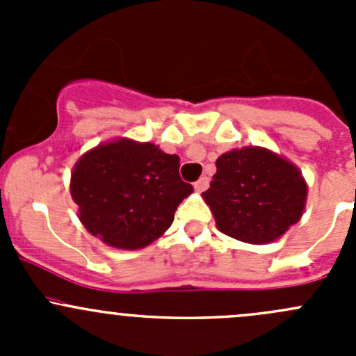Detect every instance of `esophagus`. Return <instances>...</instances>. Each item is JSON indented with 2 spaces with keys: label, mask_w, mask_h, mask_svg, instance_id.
<instances>
[{
  "label": "esophagus",
  "mask_w": 356,
  "mask_h": 356,
  "mask_svg": "<svg viewBox=\"0 0 356 356\" xmlns=\"http://www.w3.org/2000/svg\"><path fill=\"white\" fill-rule=\"evenodd\" d=\"M208 186H210V179H208V177H200L198 181L195 182L196 191H207Z\"/></svg>",
  "instance_id": "34e87169"
}]
</instances>
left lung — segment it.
Masks as SVG:
<instances>
[{"mask_svg":"<svg viewBox=\"0 0 356 356\" xmlns=\"http://www.w3.org/2000/svg\"><path fill=\"white\" fill-rule=\"evenodd\" d=\"M203 198L218 231L239 241L261 245L284 234L300 220L307 200L301 172L264 148H241L215 161Z\"/></svg>","mask_w":356,"mask_h":356,"instance_id":"1","label":"left lung"}]
</instances>
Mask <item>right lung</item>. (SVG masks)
I'll list each match as a JSON object with an SVG mask.
<instances>
[{
  "label": "right lung",
  "instance_id": "right-lung-1",
  "mask_svg": "<svg viewBox=\"0 0 356 356\" xmlns=\"http://www.w3.org/2000/svg\"><path fill=\"white\" fill-rule=\"evenodd\" d=\"M179 156L152 143H106L86 153L72 174L70 193L92 236L120 250H138L174 222L193 186L179 175Z\"/></svg>",
  "mask_w": 356,
  "mask_h": 356
}]
</instances>
